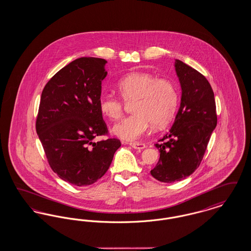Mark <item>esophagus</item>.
Segmentation results:
<instances>
[{
  "mask_svg": "<svg viewBox=\"0 0 251 251\" xmlns=\"http://www.w3.org/2000/svg\"><path fill=\"white\" fill-rule=\"evenodd\" d=\"M130 146L132 147L135 150H143L147 146L146 144L140 143V142H134V143H130Z\"/></svg>",
  "mask_w": 251,
  "mask_h": 251,
  "instance_id": "34e87169",
  "label": "esophagus"
}]
</instances>
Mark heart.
<instances>
[{"instance_id":"obj_1","label":"heart","mask_w":251,"mask_h":251,"mask_svg":"<svg viewBox=\"0 0 251 251\" xmlns=\"http://www.w3.org/2000/svg\"><path fill=\"white\" fill-rule=\"evenodd\" d=\"M122 100H131L132 115L115 125L113 131L121 139L134 141L140 138L150 124L153 128L165 127L173 120L179 102L175 84L167 79L157 78L147 72H132L117 84ZM100 111L112 120H120L124 103L120 98L103 92L99 97Z\"/></svg>"}]
</instances>
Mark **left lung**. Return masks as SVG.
I'll return each mask as SVG.
<instances>
[{
  "label": "left lung",
  "mask_w": 251,
  "mask_h": 251,
  "mask_svg": "<svg viewBox=\"0 0 251 251\" xmlns=\"http://www.w3.org/2000/svg\"><path fill=\"white\" fill-rule=\"evenodd\" d=\"M175 69L181 86V100L171 129L158 140L160 159L151 170L162 182L185 179L200 167L217 124L215 95L201 72L180 60Z\"/></svg>",
  "instance_id": "1"
}]
</instances>
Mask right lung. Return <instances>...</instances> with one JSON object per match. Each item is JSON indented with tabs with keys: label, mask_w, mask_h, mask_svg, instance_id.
Returning a JSON list of instances; mask_svg holds the SVG:
<instances>
[{
	"label": "right lung",
	"mask_w": 251,
	"mask_h": 251,
	"mask_svg": "<svg viewBox=\"0 0 251 251\" xmlns=\"http://www.w3.org/2000/svg\"><path fill=\"white\" fill-rule=\"evenodd\" d=\"M107 61L81 57L55 73L45 85L36 117V133L49 165L59 178L73 185H90L100 179L121 146L108 135L99 108Z\"/></svg>",
	"instance_id": "1"
}]
</instances>
